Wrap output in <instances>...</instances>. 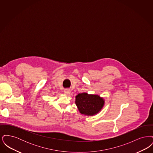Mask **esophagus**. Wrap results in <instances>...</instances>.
I'll list each match as a JSON object with an SVG mask.
<instances>
[{"label":"esophagus","mask_w":153,"mask_h":153,"mask_svg":"<svg viewBox=\"0 0 153 153\" xmlns=\"http://www.w3.org/2000/svg\"><path fill=\"white\" fill-rule=\"evenodd\" d=\"M71 93V91L69 89H65L64 90V94L66 95H69Z\"/></svg>","instance_id":"esophagus-1"}]
</instances>
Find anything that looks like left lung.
I'll return each mask as SVG.
<instances>
[{
  "mask_svg": "<svg viewBox=\"0 0 153 153\" xmlns=\"http://www.w3.org/2000/svg\"><path fill=\"white\" fill-rule=\"evenodd\" d=\"M104 100L98 95L79 94L76 96V104L80 113L92 116L98 113L103 107Z\"/></svg>",
  "mask_w": 153,
  "mask_h": 153,
  "instance_id": "1",
  "label": "left lung"
}]
</instances>
